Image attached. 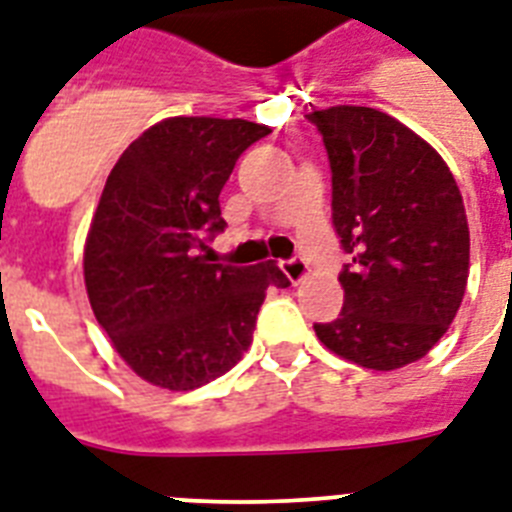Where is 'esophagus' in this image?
<instances>
[{
  "label": "esophagus",
  "mask_w": 512,
  "mask_h": 512,
  "mask_svg": "<svg viewBox=\"0 0 512 512\" xmlns=\"http://www.w3.org/2000/svg\"><path fill=\"white\" fill-rule=\"evenodd\" d=\"M281 270H284V276L292 281V284H299V281H305L310 268L302 257H292V260H281Z\"/></svg>",
  "instance_id": "esophagus-1"
}]
</instances>
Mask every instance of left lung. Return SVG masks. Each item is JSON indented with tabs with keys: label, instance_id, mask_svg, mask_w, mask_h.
<instances>
[{
	"label": "left lung",
	"instance_id": "8db88e82",
	"mask_svg": "<svg viewBox=\"0 0 512 512\" xmlns=\"http://www.w3.org/2000/svg\"><path fill=\"white\" fill-rule=\"evenodd\" d=\"M331 165V218L350 263L344 307L315 334L344 360L394 371L421 360L450 328L468 281V220L436 149L373 107L307 115Z\"/></svg>",
	"mask_w": 512,
	"mask_h": 512
}]
</instances>
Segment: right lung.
Masks as SVG:
<instances>
[{"mask_svg":"<svg viewBox=\"0 0 512 512\" xmlns=\"http://www.w3.org/2000/svg\"><path fill=\"white\" fill-rule=\"evenodd\" d=\"M270 128L242 118H168L107 176L83 249L91 310L118 355L149 384L189 392L231 371L252 344L276 263L199 255L226 228L220 189Z\"/></svg>","mask_w":512,"mask_h":512,"instance_id":"obj_1","label":"right lung"}]
</instances>
